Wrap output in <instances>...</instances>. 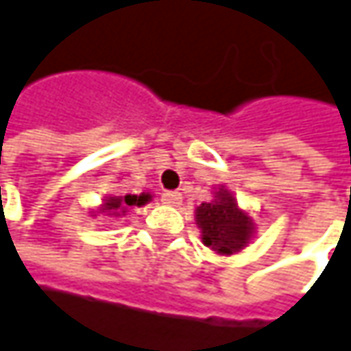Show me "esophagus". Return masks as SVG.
<instances>
[{
    "label": "esophagus",
    "mask_w": 351,
    "mask_h": 351,
    "mask_svg": "<svg viewBox=\"0 0 351 351\" xmlns=\"http://www.w3.org/2000/svg\"><path fill=\"white\" fill-rule=\"evenodd\" d=\"M160 201H162L165 205L176 207V205H180L182 195H180V193H176V191H167V193H162V195H160Z\"/></svg>",
    "instance_id": "esophagus-1"
}]
</instances>
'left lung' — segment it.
<instances>
[{
  "mask_svg": "<svg viewBox=\"0 0 351 351\" xmlns=\"http://www.w3.org/2000/svg\"><path fill=\"white\" fill-rule=\"evenodd\" d=\"M195 221L201 230V242L219 256L242 252L256 236L252 213L238 205V199L226 184H217L213 199L195 209Z\"/></svg>",
  "mask_w": 351,
  "mask_h": 351,
  "instance_id": "obj_1",
  "label": "left lung"
}]
</instances>
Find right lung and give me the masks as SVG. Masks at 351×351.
Here are the masks:
<instances>
[{"mask_svg":"<svg viewBox=\"0 0 351 351\" xmlns=\"http://www.w3.org/2000/svg\"><path fill=\"white\" fill-rule=\"evenodd\" d=\"M152 201L150 193H140V195H106L101 199V205L91 211V217L106 215V217H123L130 207H142Z\"/></svg>","mask_w":351,"mask_h":351,"instance_id":"right-lung-1","label":"right lung"}]
</instances>
